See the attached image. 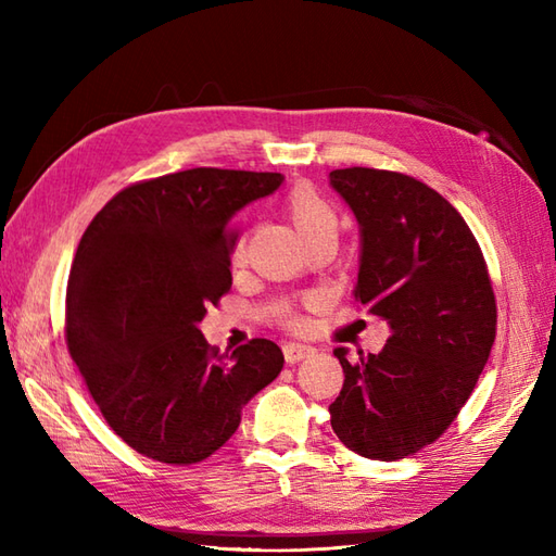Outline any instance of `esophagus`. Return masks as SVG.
Instances as JSON below:
<instances>
[{
	"instance_id": "34e87169",
	"label": "esophagus",
	"mask_w": 556,
	"mask_h": 556,
	"mask_svg": "<svg viewBox=\"0 0 556 556\" xmlns=\"http://www.w3.org/2000/svg\"><path fill=\"white\" fill-rule=\"evenodd\" d=\"M313 353H315L313 346L299 344V341H287V344H285V358H287V363H299L303 358L313 356Z\"/></svg>"
}]
</instances>
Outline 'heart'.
<instances>
[{
  "label": "heart",
  "mask_w": 556,
  "mask_h": 556,
  "mask_svg": "<svg viewBox=\"0 0 556 556\" xmlns=\"http://www.w3.org/2000/svg\"><path fill=\"white\" fill-rule=\"evenodd\" d=\"M287 212L301 239L308 243L323 233H337V210L311 186H296L287 198ZM233 260H243V241L233 243Z\"/></svg>",
  "instance_id": "b5f03b06"
}]
</instances>
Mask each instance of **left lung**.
<instances>
[{
	"label": "left lung",
	"mask_w": 556,
	"mask_h": 556,
	"mask_svg": "<svg viewBox=\"0 0 556 556\" xmlns=\"http://www.w3.org/2000/svg\"><path fill=\"white\" fill-rule=\"evenodd\" d=\"M361 231L353 299L392 329L380 353L349 361L329 406L351 452L396 460L432 444L464 408L485 368L497 303L476 236L456 207L413 176L329 172Z\"/></svg>",
	"instance_id": "left-lung-1"
}]
</instances>
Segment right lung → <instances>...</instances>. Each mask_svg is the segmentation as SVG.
<instances>
[{
  "label": "right lung",
  "mask_w": 556,
  "mask_h": 556,
  "mask_svg": "<svg viewBox=\"0 0 556 556\" xmlns=\"http://www.w3.org/2000/svg\"><path fill=\"white\" fill-rule=\"evenodd\" d=\"M277 172L198 167L124 188L83 233L66 289V344L110 428L162 464H198L285 368L253 339L233 353L200 332L231 289V219L275 193Z\"/></svg>",
  "instance_id": "add662e5"
}]
</instances>
